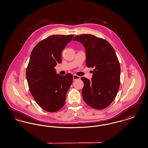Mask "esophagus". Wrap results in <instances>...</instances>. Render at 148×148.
Masks as SVG:
<instances>
[{"label":"esophagus","mask_w":148,"mask_h":148,"mask_svg":"<svg viewBox=\"0 0 148 148\" xmlns=\"http://www.w3.org/2000/svg\"><path fill=\"white\" fill-rule=\"evenodd\" d=\"M73 80H77V79H80V77L77 76V75H75V74H74L73 75Z\"/></svg>","instance_id":"obj_1"}]
</instances>
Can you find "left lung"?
Masks as SVG:
<instances>
[{"label": "left lung", "instance_id": "8db88e82", "mask_svg": "<svg viewBox=\"0 0 148 148\" xmlns=\"http://www.w3.org/2000/svg\"><path fill=\"white\" fill-rule=\"evenodd\" d=\"M86 52V65L94 68L92 80L82 77L85 102L92 108L101 110L115 98L120 87V66L113 47L106 40L92 34L74 36Z\"/></svg>", "mask_w": 148, "mask_h": 148}]
</instances>
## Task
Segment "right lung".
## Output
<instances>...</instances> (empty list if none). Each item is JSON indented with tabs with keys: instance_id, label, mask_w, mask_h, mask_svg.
I'll list each match as a JSON object with an SVG mask.
<instances>
[{
	"instance_id": "right-lung-1",
	"label": "right lung",
	"mask_w": 148,
	"mask_h": 148,
	"mask_svg": "<svg viewBox=\"0 0 148 148\" xmlns=\"http://www.w3.org/2000/svg\"><path fill=\"white\" fill-rule=\"evenodd\" d=\"M74 35H53L38 42L32 50L26 71L29 90L36 103L48 112H56L65 103L73 82L71 74H56L62 52Z\"/></svg>"
}]
</instances>
